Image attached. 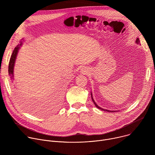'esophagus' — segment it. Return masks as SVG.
Returning <instances> with one entry per match:
<instances>
[{
  "mask_svg": "<svg viewBox=\"0 0 155 155\" xmlns=\"http://www.w3.org/2000/svg\"><path fill=\"white\" fill-rule=\"evenodd\" d=\"M81 71V73L83 74H87V69L83 68Z\"/></svg>",
  "mask_w": 155,
  "mask_h": 155,
  "instance_id": "1",
  "label": "esophagus"
}]
</instances>
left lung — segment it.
<instances>
[{
    "instance_id": "left-lung-1",
    "label": "left lung",
    "mask_w": 155,
    "mask_h": 155,
    "mask_svg": "<svg viewBox=\"0 0 155 155\" xmlns=\"http://www.w3.org/2000/svg\"><path fill=\"white\" fill-rule=\"evenodd\" d=\"M136 43H137V44H140V40H139V38H137L136 40ZM91 98H92V101H93V102H94V105H95V106L97 107V108H98L99 109H100V110H103V111H105V112H117L116 110L115 111V110H107V109H104V108H101V107H99L96 102H95V101H94V99H93V94H92V93L91 92ZM119 110H118L117 112H118Z\"/></svg>"
}]
</instances>
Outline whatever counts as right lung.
<instances>
[{
	"label": "right lung",
	"mask_w": 155,
	"mask_h": 155,
	"mask_svg": "<svg viewBox=\"0 0 155 155\" xmlns=\"http://www.w3.org/2000/svg\"><path fill=\"white\" fill-rule=\"evenodd\" d=\"M23 45V41H21L20 44L18 45L14 49L13 53L12 54V56L10 58V60L9 62L8 65V74L10 77V78L12 80L14 79V67H15V64L16 62V59L17 57V54L18 53V51L21 47Z\"/></svg>",
	"instance_id": "add662e5"
}]
</instances>
